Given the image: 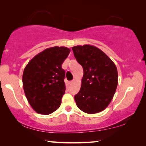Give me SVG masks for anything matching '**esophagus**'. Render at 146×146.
<instances>
[{"label":"esophagus","mask_w":146,"mask_h":146,"mask_svg":"<svg viewBox=\"0 0 146 146\" xmlns=\"http://www.w3.org/2000/svg\"><path fill=\"white\" fill-rule=\"evenodd\" d=\"M73 82V80H72V81H69V82H68V84H69V85H70V84H72Z\"/></svg>","instance_id":"34e87169"}]
</instances>
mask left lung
<instances>
[{
	"label": "left lung",
	"mask_w": 146,
	"mask_h": 146,
	"mask_svg": "<svg viewBox=\"0 0 146 146\" xmlns=\"http://www.w3.org/2000/svg\"><path fill=\"white\" fill-rule=\"evenodd\" d=\"M72 50L83 68L79 92L75 96L77 107L88 114L101 112L108 107L116 91L118 73L113 62L94 46H75Z\"/></svg>",
	"instance_id": "8db88e82"
}]
</instances>
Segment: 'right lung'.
<instances>
[{"label":"right lung","instance_id":"1","mask_svg":"<svg viewBox=\"0 0 146 146\" xmlns=\"http://www.w3.org/2000/svg\"><path fill=\"white\" fill-rule=\"evenodd\" d=\"M71 50L48 48L32 58L23 73V87L32 108L39 114H50L60 108L66 91L62 65Z\"/></svg>","mask_w":146,"mask_h":146}]
</instances>
